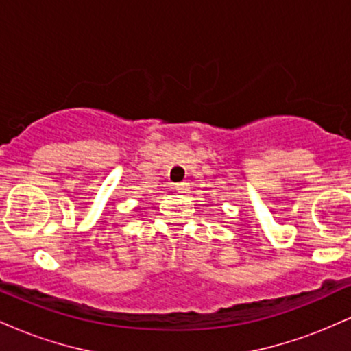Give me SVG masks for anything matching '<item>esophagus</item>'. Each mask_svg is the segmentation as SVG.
<instances>
[{"mask_svg":"<svg viewBox=\"0 0 351 351\" xmlns=\"http://www.w3.org/2000/svg\"><path fill=\"white\" fill-rule=\"evenodd\" d=\"M188 189H189V183H186V181H181V183L175 184V191L176 193H186Z\"/></svg>","mask_w":351,"mask_h":351,"instance_id":"1","label":"esophagus"}]
</instances>
